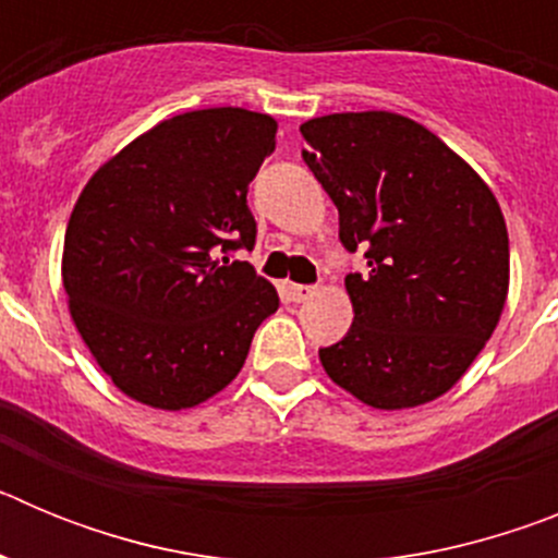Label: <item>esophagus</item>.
Masks as SVG:
<instances>
[{"mask_svg": "<svg viewBox=\"0 0 558 558\" xmlns=\"http://www.w3.org/2000/svg\"><path fill=\"white\" fill-rule=\"evenodd\" d=\"M288 295L293 299L295 304L307 302V299H313V295H315V288H313V284H293V282H290L288 284Z\"/></svg>", "mask_w": 558, "mask_h": 558, "instance_id": "1", "label": "esophagus"}]
</instances>
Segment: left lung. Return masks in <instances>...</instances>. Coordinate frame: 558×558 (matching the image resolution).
Here are the masks:
<instances>
[{"label": "left lung", "mask_w": 558, "mask_h": 558, "mask_svg": "<svg viewBox=\"0 0 558 558\" xmlns=\"http://www.w3.org/2000/svg\"><path fill=\"white\" fill-rule=\"evenodd\" d=\"M304 161L338 206L340 243L366 248L349 274L354 322L318 349L324 372L379 411L456 386L495 332L509 293L497 198L425 125L391 111L304 122Z\"/></svg>", "instance_id": "8db88e82"}]
</instances>
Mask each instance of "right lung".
Wrapping results in <instances>:
<instances>
[{
  "mask_svg": "<svg viewBox=\"0 0 558 558\" xmlns=\"http://www.w3.org/2000/svg\"><path fill=\"white\" fill-rule=\"evenodd\" d=\"M274 147L268 113L186 111L83 186L63 240L69 313L97 366L142 405L181 411L223 391L279 307L254 265L229 259L254 248L245 195Z\"/></svg>",
  "mask_w": 558,
  "mask_h": 558,
  "instance_id": "right-lung-1",
  "label": "right lung"
}]
</instances>
